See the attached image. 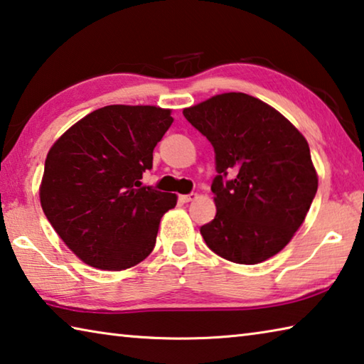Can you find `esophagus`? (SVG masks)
<instances>
[{"label": "esophagus", "mask_w": 364, "mask_h": 364, "mask_svg": "<svg viewBox=\"0 0 364 364\" xmlns=\"http://www.w3.org/2000/svg\"><path fill=\"white\" fill-rule=\"evenodd\" d=\"M197 197H199V196H197L196 193H191V194H181V196H180V200H181V202H191V200L197 199Z\"/></svg>", "instance_id": "34e87169"}]
</instances>
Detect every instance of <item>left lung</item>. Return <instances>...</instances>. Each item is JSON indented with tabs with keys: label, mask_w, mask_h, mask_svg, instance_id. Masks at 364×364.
<instances>
[{
	"label": "left lung",
	"mask_w": 364,
	"mask_h": 364,
	"mask_svg": "<svg viewBox=\"0 0 364 364\" xmlns=\"http://www.w3.org/2000/svg\"><path fill=\"white\" fill-rule=\"evenodd\" d=\"M183 114L215 149L217 215L200 228L205 244L234 263L268 260L291 242L315 199L318 173L305 136L245 93L215 95Z\"/></svg>",
	"instance_id": "obj_1"
}]
</instances>
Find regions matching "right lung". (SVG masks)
<instances>
[{"instance_id":"right-lung-1","label":"right lung","mask_w":364,"mask_h":364,"mask_svg":"<svg viewBox=\"0 0 364 364\" xmlns=\"http://www.w3.org/2000/svg\"><path fill=\"white\" fill-rule=\"evenodd\" d=\"M170 109L114 104L85 115L51 146L40 184L49 223L83 263L132 268L151 254L178 197L141 186Z\"/></svg>"}]
</instances>
